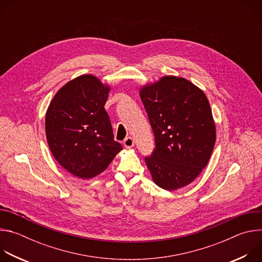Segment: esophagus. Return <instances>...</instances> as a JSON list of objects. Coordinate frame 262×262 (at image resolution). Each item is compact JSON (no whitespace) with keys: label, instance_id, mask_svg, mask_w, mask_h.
Masks as SVG:
<instances>
[{"label":"esophagus","instance_id":"34e87169","mask_svg":"<svg viewBox=\"0 0 262 262\" xmlns=\"http://www.w3.org/2000/svg\"><path fill=\"white\" fill-rule=\"evenodd\" d=\"M134 144H135L134 139L130 138V137H127V138L124 140V142H123V145H124L126 148H132V147H134Z\"/></svg>","mask_w":262,"mask_h":262}]
</instances>
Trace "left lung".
I'll list each match as a JSON object with an SVG mask.
<instances>
[{"mask_svg":"<svg viewBox=\"0 0 262 262\" xmlns=\"http://www.w3.org/2000/svg\"><path fill=\"white\" fill-rule=\"evenodd\" d=\"M156 148L145 158L152 180L174 191L206 167L215 143V123L205 93L189 80L166 76L140 88Z\"/></svg>","mask_w":262,"mask_h":262,"instance_id":"8db88e82","label":"left lung"}]
</instances>
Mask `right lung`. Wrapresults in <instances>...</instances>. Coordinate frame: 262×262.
Masks as SVG:
<instances>
[{
    "instance_id": "add662e5",
    "label": "right lung",
    "mask_w": 262,
    "mask_h": 262,
    "mask_svg": "<svg viewBox=\"0 0 262 262\" xmlns=\"http://www.w3.org/2000/svg\"><path fill=\"white\" fill-rule=\"evenodd\" d=\"M110 90L95 76L82 74L60 88L48 107L49 147L73 176L89 179L100 174L122 150L104 110Z\"/></svg>"
}]
</instances>
